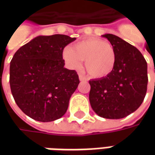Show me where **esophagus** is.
<instances>
[{
    "instance_id": "obj_1",
    "label": "esophagus",
    "mask_w": 155,
    "mask_h": 155,
    "mask_svg": "<svg viewBox=\"0 0 155 155\" xmlns=\"http://www.w3.org/2000/svg\"><path fill=\"white\" fill-rule=\"evenodd\" d=\"M79 79H80V81H86V80H87L85 76H84L83 74H79Z\"/></svg>"
}]
</instances>
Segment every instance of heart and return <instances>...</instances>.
<instances>
[{"label": "heart", "mask_w": 155, "mask_h": 155, "mask_svg": "<svg viewBox=\"0 0 155 155\" xmlns=\"http://www.w3.org/2000/svg\"><path fill=\"white\" fill-rule=\"evenodd\" d=\"M62 55L72 69H79L81 61H84L85 71L93 78H103L111 74L116 63V54L112 45L98 38L79 41L73 49L64 48Z\"/></svg>", "instance_id": "b5f03b06"}]
</instances>
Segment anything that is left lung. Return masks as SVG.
<instances>
[{
	"mask_svg": "<svg viewBox=\"0 0 155 155\" xmlns=\"http://www.w3.org/2000/svg\"><path fill=\"white\" fill-rule=\"evenodd\" d=\"M116 54L114 71L105 77L89 81L90 103L93 110L105 119H122L140 107L148 84L147 62L140 51L117 35H102Z\"/></svg>",
	"mask_w": 155,
	"mask_h": 155,
	"instance_id": "1",
	"label": "left lung"
}]
</instances>
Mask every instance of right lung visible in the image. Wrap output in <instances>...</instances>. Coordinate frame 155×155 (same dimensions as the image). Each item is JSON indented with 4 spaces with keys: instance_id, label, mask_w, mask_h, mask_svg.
<instances>
[{
    "instance_id": "add662e5",
    "label": "right lung",
    "mask_w": 155,
    "mask_h": 155,
    "mask_svg": "<svg viewBox=\"0 0 155 155\" xmlns=\"http://www.w3.org/2000/svg\"><path fill=\"white\" fill-rule=\"evenodd\" d=\"M76 40L65 35H39L19 49L10 64V85L18 107L41 122L63 116L80 83L64 67L63 50Z\"/></svg>"
}]
</instances>
